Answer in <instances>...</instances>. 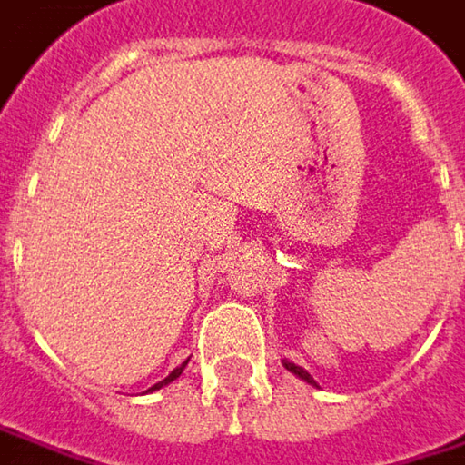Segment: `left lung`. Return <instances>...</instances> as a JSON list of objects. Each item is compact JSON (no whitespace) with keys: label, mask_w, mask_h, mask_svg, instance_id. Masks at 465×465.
Returning <instances> with one entry per match:
<instances>
[{"label":"left lung","mask_w":465,"mask_h":465,"mask_svg":"<svg viewBox=\"0 0 465 465\" xmlns=\"http://www.w3.org/2000/svg\"><path fill=\"white\" fill-rule=\"evenodd\" d=\"M284 367H287V370H290V372H295V375H298V378H303V381H309V383H314V381H312V375H309V372H306V370H301V367H298V364H292V361H284Z\"/></svg>","instance_id":"8db88e82"}]
</instances>
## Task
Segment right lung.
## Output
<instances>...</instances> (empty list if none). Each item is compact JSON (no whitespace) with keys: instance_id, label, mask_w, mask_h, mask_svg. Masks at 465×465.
Here are the masks:
<instances>
[{"instance_id":"1","label":"right lung","mask_w":465,"mask_h":465,"mask_svg":"<svg viewBox=\"0 0 465 465\" xmlns=\"http://www.w3.org/2000/svg\"><path fill=\"white\" fill-rule=\"evenodd\" d=\"M183 367H186V361H183V364H181V367H175V370H173V372H170V375H167V378H164V381H162V383H156V386H153V389H162V386H164V383H170V381H175V378H178V375H181V372H183Z\"/></svg>"}]
</instances>
